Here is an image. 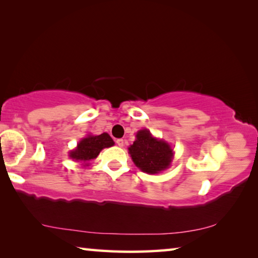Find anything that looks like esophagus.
<instances>
[{
    "label": "esophagus",
    "instance_id": "1",
    "mask_svg": "<svg viewBox=\"0 0 258 258\" xmlns=\"http://www.w3.org/2000/svg\"><path fill=\"white\" fill-rule=\"evenodd\" d=\"M116 145L118 146V147H124V145H125L124 140L123 139H117L116 140Z\"/></svg>",
    "mask_w": 258,
    "mask_h": 258
}]
</instances>
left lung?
I'll return each instance as SVG.
<instances>
[{
    "mask_svg": "<svg viewBox=\"0 0 258 258\" xmlns=\"http://www.w3.org/2000/svg\"><path fill=\"white\" fill-rule=\"evenodd\" d=\"M131 157L138 167L148 174L164 171L171 165L173 150L168 143L152 137L148 130L137 133V140L128 148Z\"/></svg>",
    "mask_w": 258,
    "mask_h": 258,
    "instance_id": "8db88e82",
    "label": "left lung"
}]
</instances>
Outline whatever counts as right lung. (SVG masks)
I'll use <instances>...</instances> for the list:
<instances>
[{
    "instance_id": "add662e5",
    "label": "right lung",
    "mask_w": 258,
    "mask_h": 258,
    "mask_svg": "<svg viewBox=\"0 0 258 258\" xmlns=\"http://www.w3.org/2000/svg\"><path fill=\"white\" fill-rule=\"evenodd\" d=\"M111 146H113V141L107 133L95 135V137H87L78 143L76 149L72 151L69 156L75 160L90 161L97 158L103 148Z\"/></svg>"
}]
</instances>
